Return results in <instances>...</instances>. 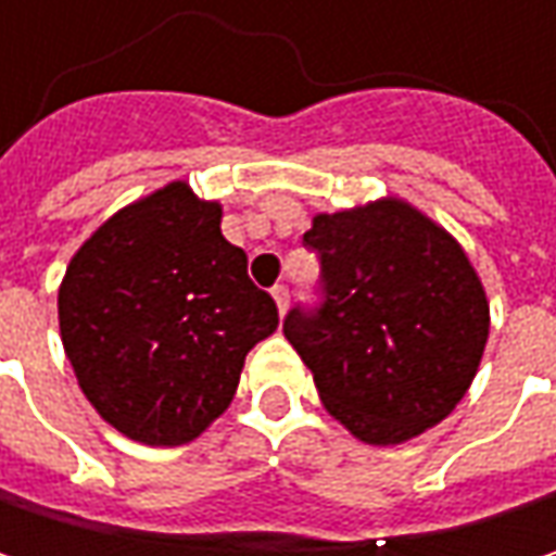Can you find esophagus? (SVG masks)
<instances>
[{
	"instance_id": "esophagus-1",
	"label": "esophagus",
	"mask_w": 556,
	"mask_h": 556,
	"mask_svg": "<svg viewBox=\"0 0 556 556\" xmlns=\"http://www.w3.org/2000/svg\"><path fill=\"white\" fill-rule=\"evenodd\" d=\"M274 302H277L279 312H286V305H289V286H274Z\"/></svg>"
}]
</instances>
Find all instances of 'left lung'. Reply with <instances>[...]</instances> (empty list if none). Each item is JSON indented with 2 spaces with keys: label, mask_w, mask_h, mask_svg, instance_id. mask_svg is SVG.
<instances>
[{
  "label": "left lung",
  "mask_w": 556,
  "mask_h": 556,
  "mask_svg": "<svg viewBox=\"0 0 556 556\" xmlns=\"http://www.w3.org/2000/svg\"><path fill=\"white\" fill-rule=\"evenodd\" d=\"M315 302H295L286 341L325 408L367 444H402L451 415L477 377L490 305L460 244L399 199L315 215Z\"/></svg>",
  "instance_id": "left-lung-1"
}]
</instances>
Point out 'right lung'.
Here are the masks:
<instances>
[{
	"label": "right lung",
	"mask_w": 556,
	"mask_h": 556,
	"mask_svg": "<svg viewBox=\"0 0 556 556\" xmlns=\"http://www.w3.org/2000/svg\"><path fill=\"white\" fill-rule=\"evenodd\" d=\"M79 389L125 438L173 447L218 418L277 302L225 241L218 202L186 182L112 215L70 261L56 295Z\"/></svg>",
	"instance_id": "add662e5"
}]
</instances>
